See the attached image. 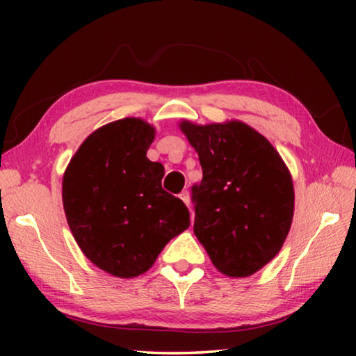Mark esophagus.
Here are the masks:
<instances>
[{
  "label": "esophagus",
  "mask_w": 356,
  "mask_h": 356,
  "mask_svg": "<svg viewBox=\"0 0 356 356\" xmlns=\"http://www.w3.org/2000/svg\"><path fill=\"white\" fill-rule=\"evenodd\" d=\"M180 200H182L186 206L190 207V193L188 191H182L180 193Z\"/></svg>",
  "instance_id": "1"
}]
</instances>
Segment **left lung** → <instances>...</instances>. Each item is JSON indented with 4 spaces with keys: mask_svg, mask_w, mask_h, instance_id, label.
<instances>
[{
    "mask_svg": "<svg viewBox=\"0 0 356 356\" xmlns=\"http://www.w3.org/2000/svg\"><path fill=\"white\" fill-rule=\"evenodd\" d=\"M179 129L197 152L202 180L193 186L195 236L222 275L246 278L278 254L291 231V171L272 143L242 120Z\"/></svg>",
    "mask_w": 356,
    "mask_h": 356,
    "instance_id": "1",
    "label": "left lung"
}]
</instances>
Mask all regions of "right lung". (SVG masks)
<instances>
[{
	"label": "right lung",
	"mask_w": 356,
	"mask_h": 356,
	"mask_svg": "<svg viewBox=\"0 0 356 356\" xmlns=\"http://www.w3.org/2000/svg\"><path fill=\"white\" fill-rule=\"evenodd\" d=\"M155 129L124 118L92 131L63 176L65 218L83 254L118 278L146 273L190 226V212L161 188L165 168L146 154Z\"/></svg>",
	"instance_id": "add662e5"
}]
</instances>
